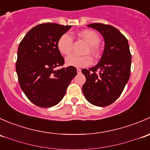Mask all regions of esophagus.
I'll use <instances>...</instances> for the list:
<instances>
[{
  "label": "esophagus",
  "mask_w": 150,
  "mask_h": 150,
  "mask_svg": "<svg viewBox=\"0 0 150 150\" xmlns=\"http://www.w3.org/2000/svg\"><path fill=\"white\" fill-rule=\"evenodd\" d=\"M77 72H78V74L81 73V69H80V68H77Z\"/></svg>",
  "instance_id": "obj_1"
}]
</instances>
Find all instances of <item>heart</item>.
Instances as JSON below:
<instances>
[{"label":"heart","mask_w":150,"mask_h":150,"mask_svg":"<svg viewBox=\"0 0 150 150\" xmlns=\"http://www.w3.org/2000/svg\"><path fill=\"white\" fill-rule=\"evenodd\" d=\"M78 35L83 38L88 44L86 52H89L93 56L98 54V46L100 42V38L96 33L89 30H83L78 33ZM72 38L69 34H63L59 38L57 41V48L59 51L63 55H69L72 51ZM67 65L76 67H83L91 65L92 64V59L90 56L86 55L79 57L77 55H70L65 59Z\"/></svg>","instance_id":"b5f03b06"}]
</instances>
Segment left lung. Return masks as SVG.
<instances>
[{"instance_id": "8db88e82", "label": "left lung", "mask_w": 150, "mask_h": 150, "mask_svg": "<svg viewBox=\"0 0 150 150\" xmlns=\"http://www.w3.org/2000/svg\"><path fill=\"white\" fill-rule=\"evenodd\" d=\"M87 26L102 35L105 45L99 63L88 69H82L86 79L83 93L93 105L106 107L120 96L129 80L131 65L129 45L125 36L113 26L101 23ZM96 71H99L98 74Z\"/></svg>"}]
</instances>
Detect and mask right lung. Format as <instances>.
<instances>
[{
    "instance_id": "right-lung-1",
    "label": "right lung",
    "mask_w": 150,
    "mask_h": 150,
    "mask_svg": "<svg viewBox=\"0 0 150 150\" xmlns=\"http://www.w3.org/2000/svg\"><path fill=\"white\" fill-rule=\"evenodd\" d=\"M71 27L41 24L32 28L19 43L16 63L19 83L29 100L38 107L57 105L77 75L72 66L55 69L64 63L57 41Z\"/></svg>"
}]
</instances>
